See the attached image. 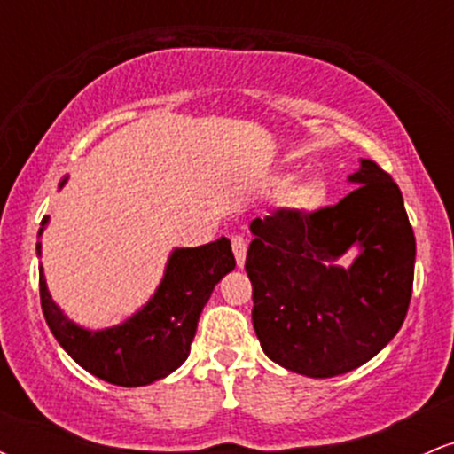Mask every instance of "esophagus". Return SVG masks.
<instances>
[{"label":"esophagus","mask_w":454,"mask_h":454,"mask_svg":"<svg viewBox=\"0 0 454 454\" xmlns=\"http://www.w3.org/2000/svg\"><path fill=\"white\" fill-rule=\"evenodd\" d=\"M231 241H232V252H234V258H237V264L239 267H243L245 254H247V241H245L243 234H234Z\"/></svg>","instance_id":"34e87169"}]
</instances>
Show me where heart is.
Listing matches in <instances>:
<instances>
[{
  "mask_svg": "<svg viewBox=\"0 0 454 454\" xmlns=\"http://www.w3.org/2000/svg\"><path fill=\"white\" fill-rule=\"evenodd\" d=\"M288 181H290L288 176H286V179H281V185H286ZM322 198H325V187H322L320 181L307 179V181H303V184L294 185L293 190H290L288 205L293 207V209L309 211V209H316V207L320 205Z\"/></svg>",
  "mask_w": 454,
  "mask_h": 454,
  "instance_id": "1",
  "label": "heart"
}]
</instances>
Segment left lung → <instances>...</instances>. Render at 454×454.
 I'll use <instances>...</instances> for the list:
<instances>
[{"label":"left lung","instance_id":"1","mask_svg":"<svg viewBox=\"0 0 454 454\" xmlns=\"http://www.w3.org/2000/svg\"><path fill=\"white\" fill-rule=\"evenodd\" d=\"M337 205L278 209L252 222L245 270L252 320L270 361L309 378L361 367L397 335L410 307L416 239L403 196L373 160L350 175ZM352 244L350 270L328 262Z\"/></svg>","mask_w":454,"mask_h":454}]
</instances>
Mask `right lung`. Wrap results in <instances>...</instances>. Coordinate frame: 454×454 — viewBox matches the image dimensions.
<instances>
[{"label":"right lung","instance_id":"obj_1","mask_svg":"<svg viewBox=\"0 0 454 454\" xmlns=\"http://www.w3.org/2000/svg\"><path fill=\"white\" fill-rule=\"evenodd\" d=\"M66 181H61L64 185ZM49 217H43V234ZM40 254V243H38ZM226 237L175 249L158 293L123 325L87 331L61 314L40 270V303L51 333L82 369L117 387H145L173 373L190 354L198 317L215 284L234 269Z\"/></svg>","mask_w":454,"mask_h":454}]
</instances>
